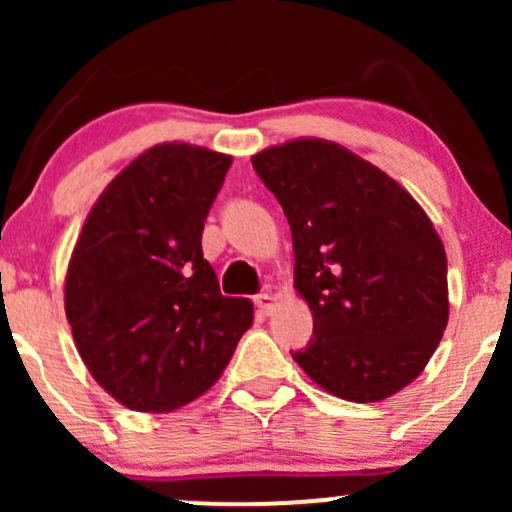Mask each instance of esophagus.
Returning a JSON list of instances; mask_svg holds the SVG:
<instances>
[{"instance_id": "34e87169", "label": "esophagus", "mask_w": 512, "mask_h": 512, "mask_svg": "<svg viewBox=\"0 0 512 512\" xmlns=\"http://www.w3.org/2000/svg\"><path fill=\"white\" fill-rule=\"evenodd\" d=\"M255 305H257V310H262V313H272L274 305H276V298L272 296V293H257Z\"/></svg>"}]
</instances>
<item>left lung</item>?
Listing matches in <instances>:
<instances>
[{
	"label": "left lung",
	"mask_w": 512,
	"mask_h": 512,
	"mask_svg": "<svg viewBox=\"0 0 512 512\" xmlns=\"http://www.w3.org/2000/svg\"><path fill=\"white\" fill-rule=\"evenodd\" d=\"M291 226L293 281L313 339L291 351L349 402L395 395L424 370L448 325V260L424 209L390 175L322 139L252 158Z\"/></svg>",
	"instance_id": "obj_1"
}]
</instances>
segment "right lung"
<instances>
[{"instance_id": "add662e5", "label": "right lung", "mask_w": 512, "mask_h": 512, "mask_svg": "<svg viewBox=\"0 0 512 512\" xmlns=\"http://www.w3.org/2000/svg\"><path fill=\"white\" fill-rule=\"evenodd\" d=\"M231 156L158 144L110 182L69 262L64 310L105 392L134 411H170L214 385L252 325L223 296L202 231Z\"/></svg>"}]
</instances>
